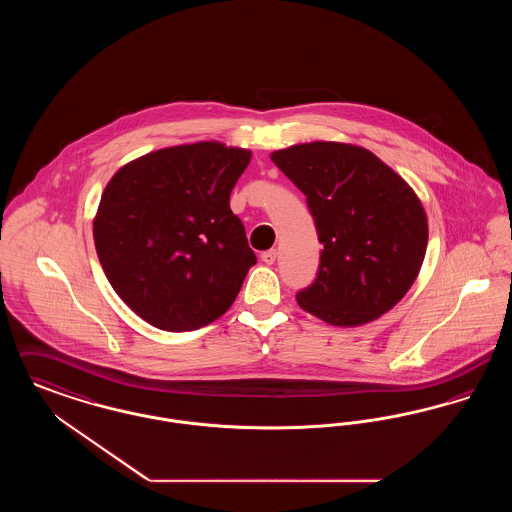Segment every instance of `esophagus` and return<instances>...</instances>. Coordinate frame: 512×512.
<instances>
[{
	"label": "esophagus",
	"instance_id": "obj_1",
	"mask_svg": "<svg viewBox=\"0 0 512 512\" xmlns=\"http://www.w3.org/2000/svg\"><path fill=\"white\" fill-rule=\"evenodd\" d=\"M276 249H268L265 251L263 255H261V259H263V263H267V265H274V261H276Z\"/></svg>",
	"mask_w": 512,
	"mask_h": 512
}]
</instances>
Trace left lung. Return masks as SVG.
<instances>
[{
  "label": "left lung",
  "instance_id": "obj_1",
  "mask_svg": "<svg viewBox=\"0 0 512 512\" xmlns=\"http://www.w3.org/2000/svg\"><path fill=\"white\" fill-rule=\"evenodd\" d=\"M307 197L322 244L317 276L297 303L334 326L390 311L422 267L428 222L409 184L363 147L313 142L274 151Z\"/></svg>",
  "mask_w": 512,
  "mask_h": 512
}]
</instances>
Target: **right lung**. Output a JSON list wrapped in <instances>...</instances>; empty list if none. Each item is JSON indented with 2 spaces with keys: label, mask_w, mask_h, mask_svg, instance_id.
I'll return each instance as SVG.
<instances>
[{
  "label": "right lung",
  "mask_w": 512,
  "mask_h": 512,
  "mask_svg": "<svg viewBox=\"0 0 512 512\" xmlns=\"http://www.w3.org/2000/svg\"><path fill=\"white\" fill-rule=\"evenodd\" d=\"M247 149L167 147L124 165L99 201L94 242L122 301L155 328L190 332L224 315L257 263L230 194Z\"/></svg>",
  "instance_id": "1"
}]
</instances>
